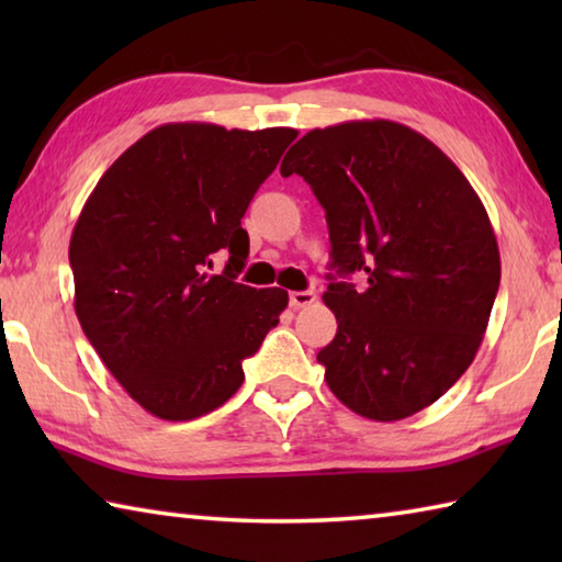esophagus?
I'll use <instances>...</instances> for the list:
<instances>
[{"instance_id":"1","label":"esophagus","mask_w":562,"mask_h":562,"mask_svg":"<svg viewBox=\"0 0 562 562\" xmlns=\"http://www.w3.org/2000/svg\"><path fill=\"white\" fill-rule=\"evenodd\" d=\"M317 294L312 290H302V292H290V304L294 310H302V307H310V304H315Z\"/></svg>"}]
</instances>
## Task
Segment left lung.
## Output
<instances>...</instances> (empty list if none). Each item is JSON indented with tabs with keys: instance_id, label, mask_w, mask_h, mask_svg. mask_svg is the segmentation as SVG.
<instances>
[{
	"instance_id": "1",
	"label": "left lung",
	"mask_w": 562,
	"mask_h": 562,
	"mask_svg": "<svg viewBox=\"0 0 562 562\" xmlns=\"http://www.w3.org/2000/svg\"><path fill=\"white\" fill-rule=\"evenodd\" d=\"M327 213L331 268L367 274L355 290L327 274L337 335L317 361L341 404L398 422L441 398L471 367L501 284L486 207L459 166L396 121H345L290 148Z\"/></svg>"
}]
</instances>
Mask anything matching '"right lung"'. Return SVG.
I'll return each mask as SVG.
<instances>
[{
  "instance_id": "right-lung-1",
  "label": "right lung",
  "mask_w": 562,
  "mask_h": 562,
  "mask_svg": "<svg viewBox=\"0 0 562 562\" xmlns=\"http://www.w3.org/2000/svg\"><path fill=\"white\" fill-rule=\"evenodd\" d=\"M294 128L164 123L113 160L74 225L69 262L83 335L133 402L166 422L223 406L288 307L235 278L243 215ZM215 251L232 255L221 276Z\"/></svg>"
}]
</instances>
